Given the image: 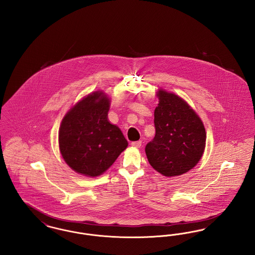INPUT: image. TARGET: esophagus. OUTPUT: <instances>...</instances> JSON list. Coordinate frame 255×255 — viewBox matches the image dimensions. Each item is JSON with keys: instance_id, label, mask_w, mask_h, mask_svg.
<instances>
[{"instance_id": "esophagus-1", "label": "esophagus", "mask_w": 255, "mask_h": 255, "mask_svg": "<svg viewBox=\"0 0 255 255\" xmlns=\"http://www.w3.org/2000/svg\"><path fill=\"white\" fill-rule=\"evenodd\" d=\"M131 145L133 146V147L139 148V147L141 146V141H140V140H138V141H133V142L131 143Z\"/></svg>"}]
</instances>
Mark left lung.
Listing matches in <instances>:
<instances>
[{
	"label": "left lung",
	"instance_id": "8db88e82",
	"mask_svg": "<svg viewBox=\"0 0 255 255\" xmlns=\"http://www.w3.org/2000/svg\"><path fill=\"white\" fill-rule=\"evenodd\" d=\"M155 109L156 134L145 147L151 166L165 177L192 169L206 147V129L199 116L175 94L159 90Z\"/></svg>",
	"mask_w": 255,
	"mask_h": 255
}]
</instances>
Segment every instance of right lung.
Here are the masks:
<instances>
[{
  "label": "right lung",
  "mask_w": 255,
  "mask_h": 255,
  "mask_svg": "<svg viewBox=\"0 0 255 255\" xmlns=\"http://www.w3.org/2000/svg\"><path fill=\"white\" fill-rule=\"evenodd\" d=\"M109 109L107 96L95 92L77 102L61 122V155L75 172L97 177L128 146L121 129L108 121Z\"/></svg>",
  "instance_id": "obj_1"
}]
</instances>
